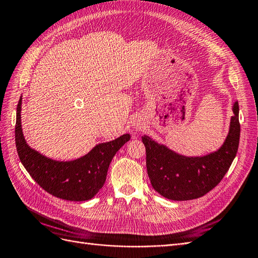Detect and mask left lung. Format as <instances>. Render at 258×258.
<instances>
[{
	"label": "left lung",
	"mask_w": 258,
	"mask_h": 258,
	"mask_svg": "<svg viewBox=\"0 0 258 258\" xmlns=\"http://www.w3.org/2000/svg\"><path fill=\"white\" fill-rule=\"evenodd\" d=\"M229 132L220 150L205 156L177 154L149 136H142L146 150V167L157 193L173 201H189L204 196L225 176L238 150L240 125L238 102L233 105Z\"/></svg>",
	"instance_id": "left-lung-1"
}]
</instances>
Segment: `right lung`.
Returning <instances> with one entry per match:
<instances>
[{"mask_svg": "<svg viewBox=\"0 0 258 258\" xmlns=\"http://www.w3.org/2000/svg\"><path fill=\"white\" fill-rule=\"evenodd\" d=\"M21 105L22 97L16 107L15 144L20 160L32 178L58 199L74 202L93 199L105 183L112 158L130 141L131 135L124 134L114 141L98 144L78 160L54 161L27 145L21 125Z\"/></svg>", "mask_w": 258, "mask_h": 258, "instance_id": "1", "label": "right lung"}]
</instances>
